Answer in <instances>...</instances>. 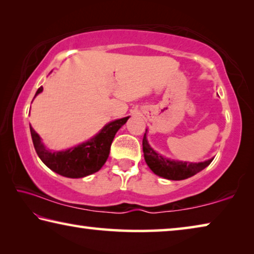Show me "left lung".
Segmentation results:
<instances>
[{
	"instance_id": "obj_1",
	"label": "left lung",
	"mask_w": 254,
	"mask_h": 254,
	"mask_svg": "<svg viewBox=\"0 0 254 254\" xmlns=\"http://www.w3.org/2000/svg\"><path fill=\"white\" fill-rule=\"evenodd\" d=\"M142 147L144 153V160L149 166V168L156 175L169 180L187 179L205 169L206 167L213 161V159H209V160L198 163L170 160V159H167L165 157H162L161 154L157 153L151 147H150L145 133L142 140Z\"/></svg>"
}]
</instances>
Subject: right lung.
<instances>
[{"instance_id": "obj_1", "label": "right lung", "mask_w": 254, "mask_h": 254, "mask_svg": "<svg viewBox=\"0 0 254 254\" xmlns=\"http://www.w3.org/2000/svg\"><path fill=\"white\" fill-rule=\"evenodd\" d=\"M42 86L38 88L36 96L42 92ZM127 119L128 117L110 122L91 140L65 151H50L46 149L39 134L31 127L30 132L37 154L48 168L64 177L81 178L96 173L102 168L109 158L112 141Z\"/></svg>"}]
</instances>
